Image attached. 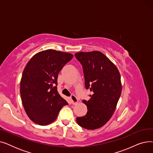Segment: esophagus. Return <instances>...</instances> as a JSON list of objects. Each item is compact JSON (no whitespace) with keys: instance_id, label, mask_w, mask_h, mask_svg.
<instances>
[{"instance_id":"34e87169","label":"esophagus","mask_w":153,"mask_h":153,"mask_svg":"<svg viewBox=\"0 0 153 153\" xmlns=\"http://www.w3.org/2000/svg\"><path fill=\"white\" fill-rule=\"evenodd\" d=\"M70 99H71V102L72 104H73V105H76V104L78 103V100H77V97L74 95H71Z\"/></svg>"}]
</instances>
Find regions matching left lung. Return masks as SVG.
Segmentation results:
<instances>
[{
  "instance_id": "left-lung-1",
  "label": "left lung",
  "mask_w": 153,
  "mask_h": 153,
  "mask_svg": "<svg viewBox=\"0 0 153 153\" xmlns=\"http://www.w3.org/2000/svg\"><path fill=\"white\" fill-rule=\"evenodd\" d=\"M81 63L86 89L93 92L88 101L85 116L77 117V124L87 130H95L106 124L115 111L122 91L121 77L115 64L98 51L75 54Z\"/></svg>"
}]
</instances>
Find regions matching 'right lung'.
<instances>
[{
	"label": "right lung",
	"instance_id": "add662e5",
	"mask_svg": "<svg viewBox=\"0 0 153 153\" xmlns=\"http://www.w3.org/2000/svg\"><path fill=\"white\" fill-rule=\"evenodd\" d=\"M72 58L69 53L46 50L35 54L27 64L20 92L26 114L35 123L45 126L53 123L62 107L68 104L56 85L59 72Z\"/></svg>",
	"mask_w": 153,
	"mask_h": 153
}]
</instances>
